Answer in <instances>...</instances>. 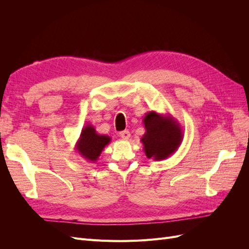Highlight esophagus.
I'll return each mask as SVG.
<instances>
[{
	"mask_svg": "<svg viewBox=\"0 0 249 249\" xmlns=\"http://www.w3.org/2000/svg\"><path fill=\"white\" fill-rule=\"evenodd\" d=\"M130 136H131V134H130V132L127 131V130H124V131H123V132H120V133H119V137H120V138H123V139H124V140L129 139V138H130Z\"/></svg>",
	"mask_w": 249,
	"mask_h": 249,
	"instance_id": "obj_1",
	"label": "esophagus"
}]
</instances>
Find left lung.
I'll return each instance as SVG.
<instances>
[{
  "mask_svg": "<svg viewBox=\"0 0 249 249\" xmlns=\"http://www.w3.org/2000/svg\"><path fill=\"white\" fill-rule=\"evenodd\" d=\"M145 133L140 141L148 159L161 161L177 152L183 141V130L179 123L170 114L156 111L146 113L143 118Z\"/></svg>",
  "mask_w": 249,
  "mask_h": 249,
  "instance_id": "8db88e82",
  "label": "left lung"
}]
</instances>
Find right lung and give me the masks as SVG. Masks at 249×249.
<instances>
[{"mask_svg":"<svg viewBox=\"0 0 249 249\" xmlns=\"http://www.w3.org/2000/svg\"><path fill=\"white\" fill-rule=\"evenodd\" d=\"M111 141L107 135L97 134L94 126L87 124L82 129L80 137L76 143V150L78 154L89 162H96L104 150Z\"/></svg>","mask_w":249,"mask_h":249,"instance_id":"add662e5","label":"right lung"}]
</instances>
